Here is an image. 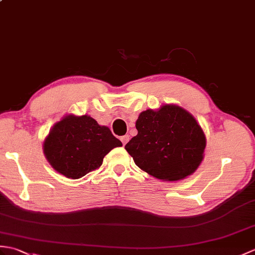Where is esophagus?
<instances>
[{"mask_svg": "<svg viewBox=\"0 0 255 255\" xmlns=\"http://www.w3.org/2000/svg\"><path fill=\"white\" fill-rule=\"evenodd\" d=\"M121 141L123 142V145H125L129 141V135H123V137H121Z\"/></svg>", "mask_w": 255, "mask_h": 255, "instance_id": "obj_1", "label": "esophagus"}]
</instances>
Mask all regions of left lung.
Returning <instances> with one entry per match:
<instances>
[{"label": "left lung", "instance_id": "obj_1", "mask_svg": "<svg viewBox=\"0 0 255 255\" xmlns=\"http://www.w3.org/2000/svg\"><path fill=\"white\" fill-rule=\"evenodd\" d=\"M138 134L125 145L138 167L157 179L191 175L203 159L205 135L195 118L177 105L146 110L135 122Z\"/></svg>", "mask_w": 255, "mask_h": 255}]
</instances>
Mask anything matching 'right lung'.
I'll return each mask as SVG.
<instances>
[{
	"label": "right lung",
	"mask_w": 255,
	"mask_h": 255,
	"mask_svg": "<svg viewBox=\"0 0 255 255\" xmlns=\"http://www.w3.org/2000/svg\"><path fill=\"white\" fill-rule=\"evenodd\" d=\"M122 145L108 127L100 126L92 117L68 115L53 126L43 151L56 171L78 179L98 169L104 156Z\"/></svg>",
	"instance_id": "add662e5"
}]
</instances>
